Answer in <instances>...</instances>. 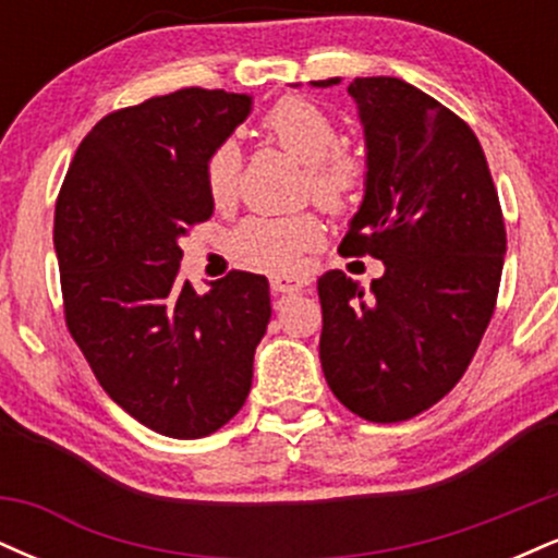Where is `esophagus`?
<instances>
[{"label":"esophagus","instance_id":"esophagus-1","mask_svg":"<svg viewBox=\"0 0 558 558\" xmlns=\"http://www.w3.org/2000/svg\"><path fill=\"white\" fill-rule=\"evenodd\" d=\"M310 286V280H301V278H286V275H275L270 280V288L272 293H278V296H283V293H293V291H301V288Z\"/></svg>","mask_w":558,"mask_h":558}]
</instances>
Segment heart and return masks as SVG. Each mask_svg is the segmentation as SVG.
<instances>
[{
	"label": "heart",
	"mask_w": 558,
	"mask_h": 558,
	"mask_svg": "<svg viewBox=\"0 0 558 558\" xmlns=\"http://www.w3.org/2000/svg\"><path fill=\"white\" fill-rule=\"evenodd\" d=\"M262 128L280 149L304 162V194L330 213H345L360 202L367 162L356 149L338 144L341 131L332 114L304 96H283L270 107ZM243 157L235 141H222L207 159V191L215 207H230L239 196ZM325 228L315 213L257 215L230 233L233 257L257 270L296 272L304 254L317 252Z\"/></svg>",
	"instance_id": "b5f03b06"
}]
</instances>
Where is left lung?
Masks as SVG:
<instances>
[{
  "instance_id": "obj_1",
  "label": "left lung",
  "mask_w": 558,
  "mask_h": 558,
  "mask_svg": "<svg viewBox=\"0 0 558 558\" xmlns=\"http://www.w3.org/2000/svg\"><path fill=\"white\" fill-rule=\"evenodd\" d=\"M341 78L312 81L336 86ZM367 144L345 257L386 265L369 293L341 270L317 280L319 362L336 399L403 422L462 380L496 310L506 228L488 159L459 114L401 78H354Z\"/></svg>"
}]
</instances>
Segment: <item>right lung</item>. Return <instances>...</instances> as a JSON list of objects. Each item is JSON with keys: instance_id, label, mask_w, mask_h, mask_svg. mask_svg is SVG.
<instances>
[{"instance_id": "add662e5", "label": "right lung", "mask_w": 558, "mask_h": 558, "mask_svg": "<svg viewBox=\"0 0 558 558\" xmlns=\"http://www.w3.org/2000/svg\"><path fill=\"white\" fill-rule=\"evenodd\" d=\"M252 96L181 88L110 112L81 141L54 207L65 323L99 386L168 438L239 414L270 323L265 275L233 270L198 296L181 239L213 217L207 159Z\"/></svg>"}]
</instances>
